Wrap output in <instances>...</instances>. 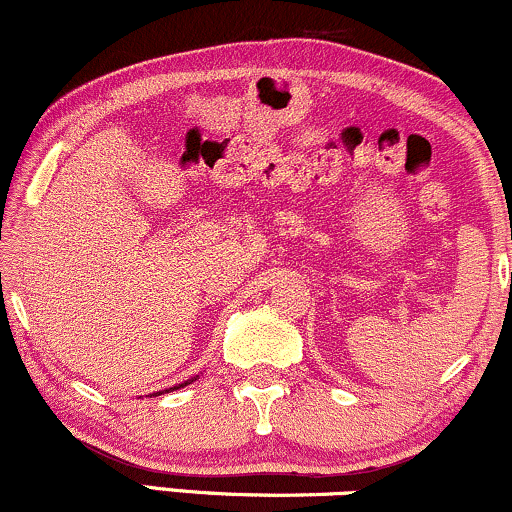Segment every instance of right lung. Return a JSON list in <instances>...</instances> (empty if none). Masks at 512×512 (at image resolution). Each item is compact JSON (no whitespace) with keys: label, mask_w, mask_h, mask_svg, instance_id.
<instances>
[{"label":"right lung","mask_w":512,"mask_h":512,"mask_svg":"<svg viewBox=\"0 0 512 512\" xmlns=\"http://www.w3.org/2000/svg\"><path fill=\"white\" fill-rule=\"evenodd\" d=\"M185 384H187V382H185Z\"/></svg>","instance_id":"1"}]
</instances>
